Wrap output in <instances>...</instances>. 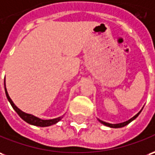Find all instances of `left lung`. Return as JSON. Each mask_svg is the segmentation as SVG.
Wrapping results in <instances>:
<instances>
[{
	"label": "left lung",
	"instance_id": "left-lung-1",
	"mask_svg": "<svg viewBox=\"0 0 155 155\" xmlns=\"http://www.w3.org/2000/svg\"><path fill=\"white\" fill-rule=\"evenodd\" d=\"M142 110H143V109H142ZM141 111H138L136 115L134 116V117H133L129 119V120H127V121H126V122H123V123H116V124H112V123H106V122H103V121H101V120H100V119H98V121H99L101 123H102L103 125H105V126L109 127H112V128H118V127H123L127 125L128 123H130L132 121H134L135 118H137V117H138V116L140 114Z\"/></svg>",
	"mask_w": 155,
	"mask_h": 155
}]
</instances>
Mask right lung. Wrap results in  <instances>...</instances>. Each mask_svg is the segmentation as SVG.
<instances>
[{
	"instance_id": "1",
	"label": "right lung",
	"mask_w": 155,
	"mask_h": 155,
	"mask_svg": "<svg viewBox=\"0 0 155 155\" xmlns=\"http://www.w3.org/2000/svg\"><path fill=\"white\" fill-rule=\"evenodd\" d=\"M4 85H5V91H6V98L8 99L9 102L11 103V105H12V107H13V109L15 111H17V113L19 115V117H20L22 120H24L26 123H29V124H31V125H34V126L38 127H48L51 126V125H54L55 123H57L63 118V116H61V117H57V118L44 120V119H41L39 118V117H37L32 115V114H28V113H26L24 111H21V110L13 103V101H12V99L10 98L9 95H8V92H7V91H6V81H4Z\"/></svg>"
}]
</instances>
